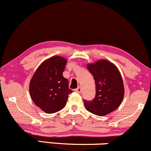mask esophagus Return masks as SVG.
<instances>
[{
  "label": "esophagus",
  "mask_w": 151,
  "mask_h": 151,
  "mask_svg": "<svg viewBox=\"0 0 151 151\" xmlns=\"http://www.w3.org/2000/svg\"><path fill=\"white\" fill-rule=\"evenodd\" d=\"M74 91H75V92H78V93H81V92H82V87H77V89H74Z\"/></svg>",
  "instance_id": "1"
}]
</instances>
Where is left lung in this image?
<instances>
[{
    "instance_id": "8db88e82",
    "label": "left lung",
    "mask_w": 151,
    "mask_h": 151,
    "mask_svg": "<svg viewBox=\"0 0 151 151\" xmlns=\"http://www.w3.org/2000/svg\"><path fill=\"white\" fill-rule=\"evenodd\" d=\"M87 69L95 81L96 94L92 101L84 100L86 110L99 116L115 110L124 97L121 74L115 64L106 59L87 64Z\"/></svg>"
}]
</instances>
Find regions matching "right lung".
<instances>
[{
  "label": "right lung",
  "instance_id": "right-lung-1",
  "mask_svg": "<svg viewBox=\"0 0 151 151\" xmlns=\"http://www.w3.org/2000/svg\"><path fill=\"white\" fill-rule=\"evenodd\" d=\"M67 59L55 56L41 63L29 84L31 97L46 113L51 114L65 107L68 95L72 92L68 79L63 77Z\"/></svg>",
  "mask_w": 151,
  "mask_h": 151
}]
</instances>
